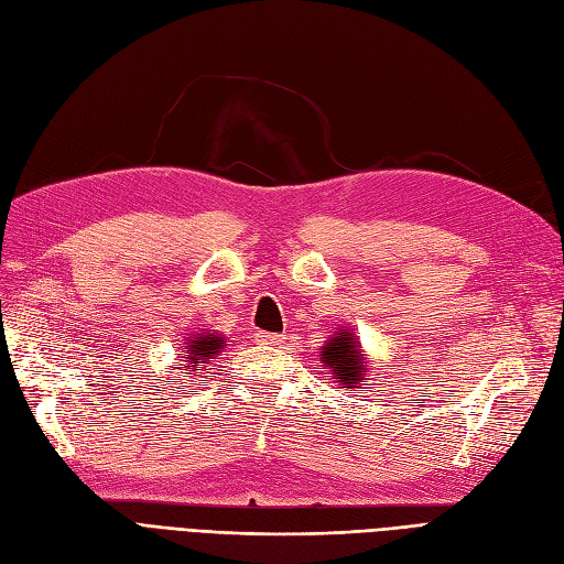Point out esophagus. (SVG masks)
<instances>
[{"instance_id": "34e87169", "label": "esophagus", "mask_w": 564, "mask_h": 564, "mask_svg": "<svg viewBox=\"0 0 564 564\" xmlns=\"http://www.w3.org/2000/svg\"><path fill=\"white\" fill-rule=\"evenodd\" d=\"M258 344H263V346H280V344H284V334L258 332Z\"/></svg>"}]
</instances>
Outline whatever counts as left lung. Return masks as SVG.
<instances>
[{
    "instance_id": "obj_1",
    "label": "left lung",
    "mask_w": 564,
    "mask_h": 564,
    "mask_svg": "<svg viewBox=\"0 0 564 564\" xmlns=\"http://www.w3.org/2000/svg\"><path fill=\"white\" fill-rule=\"evenodd\" d=\"M323 362L329 368L332 377L337 379L339 384L346 389H356L360 387L362 377H365V365H362V351L360 346L354 341L351 332L341 329L337 337H332L323 351Z\"/></svg>"
}]
</instances>
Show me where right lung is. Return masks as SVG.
<instances>
[{"instance_id":"obj_1","label":"right lung","mask_w":564,"mask_h":564,"mask_svg":"<svg viewBox=\"0 0 564 564\" xmlns=\"http://www.w3.org/2000/svg\"><path fill=\"white\" fill-rule=\"evenodd\" d=\"M223 337H218V334H194V337L189 339V344H187V348H189V356H187V362H185V368L189 370L187 375H192L196 368H204V365H208L213 358L218 356V351L223 348Z\"/></svg>"}]
</instances>
